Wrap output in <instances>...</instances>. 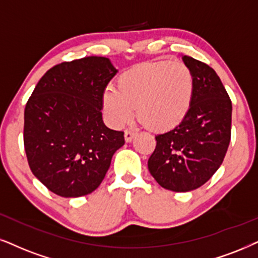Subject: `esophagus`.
<instances>
[{"label": "esophagus", "mask_w": 258, "mask_h": 258, "mask_svg": "<svg viewBox=\"0 0 258 258\" xmlns=\"http://www.w3.org/2000/svg\"><path fill=\"white\" fill-rule=\"evenodd\" d=\"M137 135L136 131H133V130H126L125 133H123V136H125V140L126 143H130L131 140L135 138V136Z\"/></svg>", "instance_id": "obj_1"}]
</instances>
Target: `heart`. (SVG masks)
I'll return each instance as SVG.
<instances>
[{
	"label": "heart",
	"instance_id": "heart-1",
	"mask_svg": "<svg viewBox=\"0 0 258 258\" xmlns=\"http://www.w3.org/2000/svg\"><path fill=\"white\" fill-rule=\"evenodd\" d=\"M194 77L181 61L157 60L140 64L123 73L118 88L108 86L102 94V108L114 127L126 125L135 115L150 128L167 131L185 118L190 108Z\"/></svg>",
	"mask_w": 258,
	"mask_h": 258
}]
</instances>
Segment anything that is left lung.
Masks as SVG:
<instances>
[{
	"label": "left lung",
	"mask_w": 258,
	"mask_h": 258,
	"mask_svg": "<svg viewBox=\"0 0 258 258\" xmlns=\"http://www.w3.org/2000/svg\"><path fill=\"white\" fill-rule=\"evenodd\" d=\"M182 60L194 77L190 108L170 131L156 136L150 174L168 190H194L214 175L231 139L232 103L216 71L188 56Z\"/></svg>",
	"instance_id": "obj_1"
}]
</instances>
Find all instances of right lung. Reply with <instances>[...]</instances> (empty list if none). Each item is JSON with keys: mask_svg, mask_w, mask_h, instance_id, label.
<instances>
[{"mask_svg": "<svg viewBox=\"0 0 258 258\" xmlns=\"http://www.w3.org/2000/svg\"><path fill=\"white\" fill-rule=\"evenodd\" d=\"M118 69L106 57L51 68L25 108L24 143L32 172L63 198L90 194L101 184L123 132L102 120V94Z\"/></svg>", "mask_w": 258, "mask_h": 258, "instance_id": "right-lung-1", "label": "right lung"}]
</instances>
